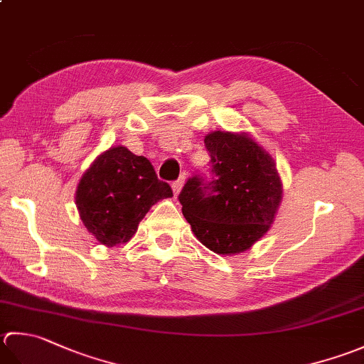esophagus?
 <instances>
[{"label":"esophagus","mask_w":364,"mask_h":364,"mask_svg":"<svg viewBox=\"0 0 364 364\" xmlns=\"http://www.w3.org/2000/svg\"><path fill=\"white\" fill-rule=\"evenodd\" d=\"M183 184H184V178H180V180H176L172 183V189H173V194L178 196L183 189Z\"/></svg>","instance_id":"obj_1"}]
</instances>
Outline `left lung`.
Instances as JSON below:
<instances>
[{
	"label": "left lung",
	"instance_id": "left-lung-1",
	"mask_svg": "<svg viewBox=\"0 0 364 364\" xmlns=\"http://www.w3.org/2000/svg\"><path fill=\"white\" fill-rule=\"evenodd\" d=\"M213 178L194 176L180 194L183 216L196 238L219 255L251 249L265 235L282 202V180L273 156L247 132L205 135Z\"/></svg>",
	"mask_w": 364,
	"mask_h": 364
}]
</instances>
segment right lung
<instances>
[{
    "instance_id": "add662e5",
    "label": "right lung",
    "mask_w": 364,
    "mask_h": 364,
    "mask_svg": "<svg viewBox=\"0 0 364 364\" xmlns=\"http://www.w3.org/2000/svg\"><path fill=\"white\" fill-rule=\"evenodd\" d=\"M173 197L145 156L123 145L105 149L85 170L75 191L78 215L99 245H124L154 203Z\"/></svg>"
}]
</instances>
